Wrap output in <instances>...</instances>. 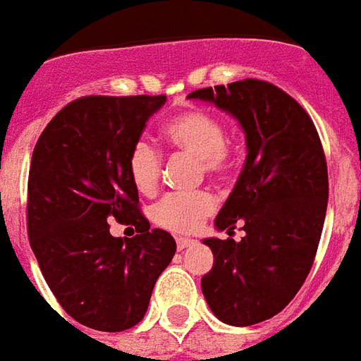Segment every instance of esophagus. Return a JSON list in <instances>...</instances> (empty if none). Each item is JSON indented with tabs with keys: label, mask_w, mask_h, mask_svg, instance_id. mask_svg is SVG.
I'll return each mask as SVG.
<instances>
[{
	"label": "esophagus",
	"mask_w": 361,
	"mask_h": 361,
	"mask_svg": "<svg viewBox=\"0 0 361 361\" xmlns=\"http://www.w3.org/2000/svg\"><path fill=\"white\" fill-rule=\"evenodd\" d=\"M176 243H178V251H183V249H187V247L195 245L197 240H192V238H178Z\"/></svg>",
	"instance_id": "obj_1"
}]
</instances>
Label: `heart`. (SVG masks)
<instances>
[{
	"label": "heart",
	"instance_id": "1",
	"mask_svg": "<svg viewBox=\"0 0 361 361\" xmlns=\"http://www.w3.org/2000/svg\"><path fill=\"white\" fill-rule=\"evenodd\" d=\"M164 140L170 147L200 161V170L214 178H226L238 161V149L226 140L225 121L204 109L183 110L170 118L163 127ZM163 170V155L147 140L133 144L127 157L130 183L142 195L157 191ZM217 208L209 191L170 192L153 208V221L170 232L189 234L197 231L208 215Z\"/></svg>",
	"mask_w": 361,
	"mask_h": 361
}]
</instances>
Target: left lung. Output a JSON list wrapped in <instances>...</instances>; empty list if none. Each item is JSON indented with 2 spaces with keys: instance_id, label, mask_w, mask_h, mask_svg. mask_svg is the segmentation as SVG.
<instances>
[{
  "instance_id": "left-lung-1",
  "label": "left lung",
  "mask_w": 361,
  "mask_h": 361,
  "mask_svg": "<svg viewBox=\"0 0 361 361\" xmlns=\"http://www.w3.org/2000/svg\"><path fill=\"white\" fill-rule=\"evenodd\" d=\"M189 99L231 112L245 130V166L215 217L219 231L241 225L245 236L204 240L214 268L202 292L226 324H258L290 303L314 262L328 208L322 142L302 104L271 82L245 78Z\"/></svg>"
}]
</instances>
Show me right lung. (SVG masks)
Listing matches in <instances>:
<instances>
[{
	"label": "right lung",
	"mask_w": 361,
	"mask_h": 361,
	"mask_svg": "<svg viewBox=\"0 0 361 361\" xmlns=\"http://www.w3.org/2000/svg\"><path fill=\"white\" fill-rule=\"evenodd\" d=\"M164 95H86L39 136L27 178V236L50 290L71 319L99 331L144 319L155 281L176 252L153 228L130 183L127 157ZM135 226L114 238L109 222Z\"/></svg>",
	"instance_id": "right-lung-1"
}]
</instances>
